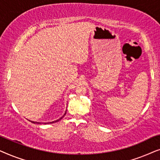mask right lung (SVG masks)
Segmentation results:
<instances>
[{
    "label": "right lung",
    "mask_w": 160,
    "mask_h": 160,
    "mask_svg": "<svg viewBox=\"0 0 160 160\" xmlns=\"http://www.w3.org/2000/svg\"><path fill=\"white\" fill-rule=\"evenodd\" d=\"M66 111H67V110H66ZM66 111H65V113H64V115H63L62 117H60V119H58V120H56V121H53V122H44V123H43V124H50V123H54V122H57L60 121V119H62V118H63V117H64V116H65V114H66ZM30 122H31L32 123H34V124H36H36H41V123H42V122H33V121H30Z\"/></svg>",
    "instance_id": "right-lung-1"
}]
</instances>
